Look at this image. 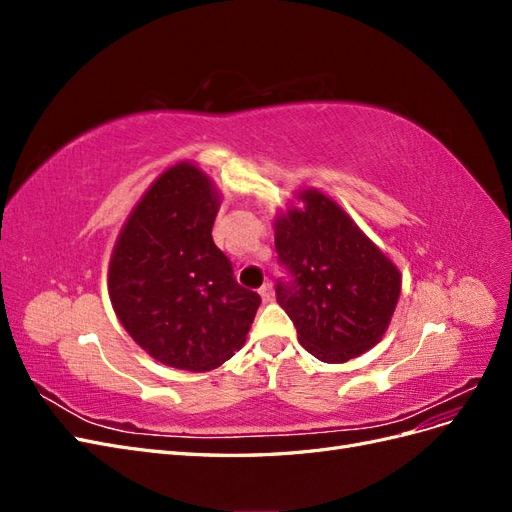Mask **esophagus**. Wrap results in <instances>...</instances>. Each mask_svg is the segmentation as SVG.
<instances>
[{"label":"esophagus","mask_w":512,"mask_h":512,"mask_svg":"<svg viewBox=\"0 0 512 512\" xmlns=\"http://www.w3.org/2000/svg\"><path fill=\"white\" fill-rule=\"evenodd\" d=\"M260 297H262V301H265V303H271V301H273V284H271V282L262 284V288H260Z\"/></svg>","instance_id":"1"}]
</instances>
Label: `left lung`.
I'll return each instance as SVG.
<instances>
[{
    "label": "left lung",
    "mask_w": 512,
    "mask_h": 512,
    "mask_svg": "<svg viewBox=\"0 0 512 512\" xmlns=\"http://www.w3.org/2000/svg\"><path fill=\"white\" fill-rule=\"evenodd\" d=\"M301 200V211L290 209L275 222L277 260L286 269L275 297L309 354L346 363L380 342L401 277L331 198L307 190Z\"/></svg>",
    "instance_id": "obj_1"
}]
</instances>
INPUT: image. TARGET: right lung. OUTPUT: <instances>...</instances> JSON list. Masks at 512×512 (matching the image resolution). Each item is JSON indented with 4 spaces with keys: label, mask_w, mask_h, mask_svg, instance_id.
<instances>
[{
    "label": "right lung",
    "mask_w": 512,
    "mask_h": 512,
    "mask_svg": "<svg viewBox=\"0 0 512 512\" xmlns=\"http://www.w3.org/2000/svg\"><path fill=\"white\" fill-rule=\"evenodd\" d=\"M220 198L194 164L158 177L123 226L108 294L134 342L164 365L207 371L245 342L260 294L213 243Z\"/></svg>",
    "instance_id": "obj_1"
}]
</instances>
